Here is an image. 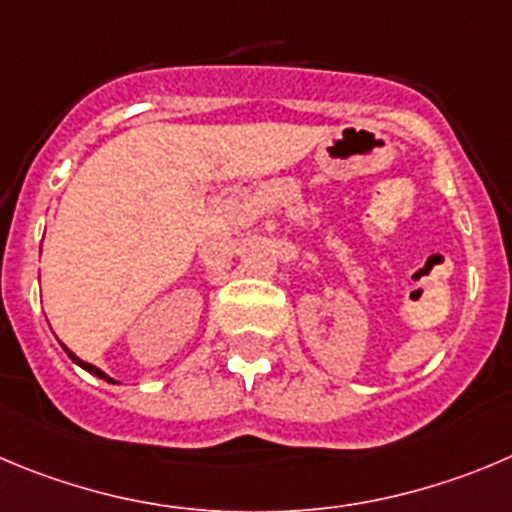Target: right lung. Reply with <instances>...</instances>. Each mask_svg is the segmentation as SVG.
Instances as JSON below:
<instances>
[{"label": "right lung", "mask_w": 512, "mask_h": 512, "mask_svg": "<svg viewBox=\"0 0 512 512\" xmlns=\"http://www.w3.org/2000/svg\"><path fill=\"white\" fill-rule=\"evenodd\" d=\"M62 348H65V353H68V356H70V358H73V364H78V366H80V369H85V371H88V374L98 376V379L108 381V384H118V381H113V379H111V376L105 374V371H100V369H98V366L88 364V361H83V358H78V356H75V353H73V351H70V348H68V346H62Z\"/></svg>", "instance_id": "add662e5"}]
</instances>
